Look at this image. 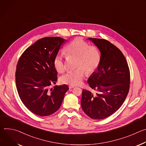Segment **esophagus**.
I'll return each instance as SVG.
<instances>
[{"mask_svg": "<svg viewBox=\"0 0 146 146\" xmlns=\"http://www.w3.org/2000/svg\"><path fill=\"white\" fill-rule=\"evenodd\" d=\"M74 87H75V86H72V85H70V86H69V88L70 89L73 88H74Z\"/></svg>", "mask_w": 146, "mask_h": 146, "instance_id": "34e87169", "label": "esophagus"}]
</instances>
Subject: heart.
<instances>
[{"label": "heart", "mask_w": 146, "mask_h": 146, "mask_svg": "<svg viewBox=\"0 0 146 146\" xmlns=\"http://www.w3.org/2000/svg\"><path fill=\"white\" fill-rule=\"evenodd\" d=\"M68 56L76 57V70L69 71L62 76L60 81L65 84L77 86L81 84L86 75L91 74L98 68L100 62V54L97 47L90 46L87 41L81 38H76L65 48ZM53 65L59 73L66 70V65L61 55H57L53 60Z\"/></svg>", "instance_id": "b5f03b06"}]
</instances>
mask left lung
Instances as JSON below:
<instances>
[{
    "instance_id": "8db88e82",
    "label": "left lung",
    "mask_w": 146,
    "mask_h": 146,
    "mask_svg": "<svg viewBox=\"0 0 146 146\" xmlns=\"http://www.w3.org/2000/svg\"><path fill=\"white\" fill-rule=\"evenodd\" d=\"M100 52V62L88 78L90 87L98 92L82 90L81 106L84 112L94 119H105L121 106L129 90L130 72L122 52L110 41L88 38Z\"/></svg>"
}]
</instances>
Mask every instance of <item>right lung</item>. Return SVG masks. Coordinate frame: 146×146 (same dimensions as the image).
Listing matches in <instances>:
<instances>
[{
    "label": "right lung",
    "instance_id": "right-lung-1",
    "mask_svg": "<svg viewBox=\"0 0 146 146\" xmlns=\"http://www.w3.org/2000/svg\"><path fill=\"white\" fill-rule=\"evenodd\" d=\"M66 40L60 37H47L38 40L20 56L15 72L19 96L33 114L48 116L60 108L67 85L55 86L58 73L53 60Z\"/></svg>",
    "mask_w": 146,
    "mask_h": 146
}]
</instances>
